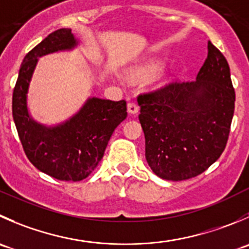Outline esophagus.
I'll return each mask as SVG.
<instances>
[{"mask_svg":"<svg viewBox=\"0 0 249 249\" xmlns=\"http://www.w3.org/2000/svg\"><path fill=\"white\" fill-rule=\"evenodd\" d=\"M127 112H129L130 114H136V113L139 112V106H137V103L134 102V101L127 103Z\"/></svg>","mask_w":249,"mask_h":249,"instance_id":"obj_1","label":"esophagus"}]
</instances>
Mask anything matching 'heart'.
<instances>
[{
    "instance_id": "1",
    "label": "heart",
    "mask_w": 249,
    "mask_h": 249,
    "mask_svg": "<svg viewBox=\"0 0 249 249\" xmlns=\"http://www.w3.org/2000/svg\"><path fill=\"white\" fill-rule=\"evenodd\" d=\"M160 68L161 63L159 60H151L148 63L135 69L132 71V76H136V78H148V76L156 75L160 71Z\"/></svg>"
}]
</instances>
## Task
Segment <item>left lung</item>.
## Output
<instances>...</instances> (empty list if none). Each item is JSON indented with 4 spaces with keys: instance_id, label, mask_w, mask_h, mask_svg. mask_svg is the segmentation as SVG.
I'll use <instances>...</instances> for the list:
<instances>
[{
    "instance_id": "left-lung-1",
    "label": "left lung",
    "mask_w": 249,
    "mask_h": 249,
    "mask_svg": "<svg viewBox=\"0 0 249 249\" xmlns=\"http://www.w3.org/2000/svg\"><path fill=\"white\" fill-rule=\"evenodd\" d=\"M146 160L164 180L206 171L224 152L235 110L230 67L209 41L195 81H174L137 97Z\"/></svg>"
}]
</instances>
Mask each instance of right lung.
I'll return each instance as SVG.
<instances>
[{"label":"right lung","mask_w":249,"mask_h":249,"mask_svg":"<svg viewBox=\"0 0 249 249\" xmlns=\"http://www.w3.org/2000/svg\"><path fill=\"white\" fill-rule=\"evenodd\" d=\"M78 41L71 29H58L24 57L13 90L12 113L24 152L34 166L62 181L88 178L105 154L115 127L126 118V101L89 98L80 110L55 126L30 117L26 95L38 57L73 50Z\"/></svg>","instance_id":"right-lung-1"}]
</instances>
